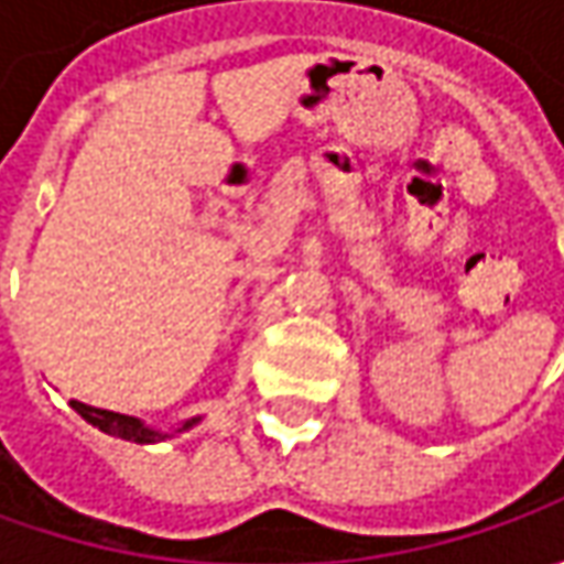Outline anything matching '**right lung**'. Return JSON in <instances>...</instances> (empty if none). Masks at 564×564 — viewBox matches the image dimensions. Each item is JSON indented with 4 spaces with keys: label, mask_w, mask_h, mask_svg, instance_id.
Instances as JSON below:
<instances>
[{
    "label": "right lung",
    "mask_w": 564,
    "mask_h": 564,
    "mask_svg": "<svg viewBox=\"0 0 564 564\" xmlns=\"http://www.w3.org/2000/svg\"><path fill=\"white\" fill-rule=\"evenodd\" d=\"M72 408H75L84 421L99 426L102 433H109V436H119V440H128V443H160V440H165V436H169V433H160V430H150V426H143L138 417L116 414V411H102V408H90V404H84V401H72ZM191 423H197V421H187L182 430H187Z\"/></svg>",
    "instance_id": "add662e5"
}]
</instances>
